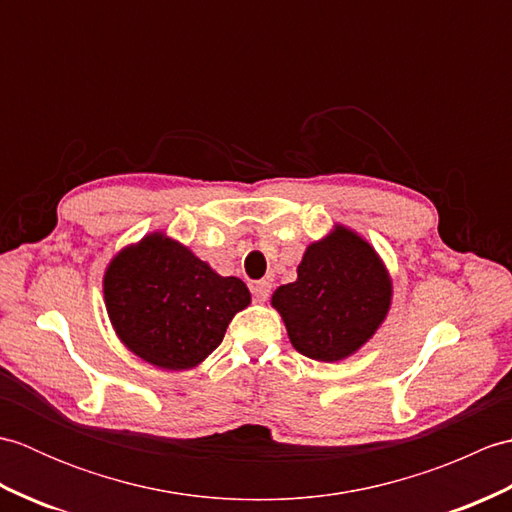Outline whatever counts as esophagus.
Returning <instances> with one entry per match:
<instances>
[{"label": "esophagus", "mask_w": 512, "mask_h": 512, "mask_svg": "<svg viewBox=\"0 0 512 512\" xmlns=\"http://www.w3.org/2000/svg\"><path fill=\"white\" fill-rule=\"evenodd\" d=\"M270 290H273V284H270L268 279L253 281V284H250V292H253L255 301H266L270 297Z\"/></svg>", "instance_id": "obj_1"}]
</instances>
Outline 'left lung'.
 I'll use <instances>...</instances> for the list:
<instances>
[{"label":"left lung","mask_w":512,"mask_h":512,"mask_svg":"<svg viewBox=\"0 0 512 512\" xmlns=\"http://www.w3.org/2000/svg\"><path fill=\"white\" fill-rule=\"evenodd\" d=\"M391 284L374 248L339 226L308 246L297 281L277 288L273 306L290 343L314 361H341L356 352L383 323Z\"/></svg>","instance_id":"8db88e82"}]
</instances>
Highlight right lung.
Here are the masks:
<instances>
[{
  "label": "right lung",
  "mask_w": 512,
  "mask_h": 512,
  "mask_svg": "<svg viewBox=\"0 0 512 512\" xmlns=\"http://www.w3.org/2000/svg\"><path fill=\"white\" fill-rule=\"evenodd\" d=\"M103 292L121 341L162 369L204 361L222 343L235 312L250 303L242 279L220 277L160 233L114 257Z\"/></svg>",
  "instance_id": "right-lung-1"
}]
</instances>
